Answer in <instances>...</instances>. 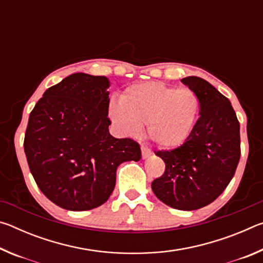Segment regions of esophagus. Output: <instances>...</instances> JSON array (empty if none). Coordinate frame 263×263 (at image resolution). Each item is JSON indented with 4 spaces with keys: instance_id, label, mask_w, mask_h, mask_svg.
I'll list each match as a JSON object with an SVG mask.
<instances>
[{
    "instance_id": "34e87169",
    "label": "esophagus",
    "mask_w": 263,
    "mask_h": 263,
    "mask_svg": "<svg viewBox=\"0 0 263 263\" xmlns=\"http://www.w3.org/2000/svg\"><path fill=\"white\" fill-rule=\"evenodd\" d=\"M151 155H152V152H151L148 148L141 147V157H142V159H147V158L151 157Z\"/></svg>"
}]
</instances>
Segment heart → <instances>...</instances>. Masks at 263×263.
Instances as JSON below:
<instances>
[{
	"label": "heart",
	"instance_id": "b5f03b06",
	"mask_svg": "<svg viewBox=\"0 0 263 263\" xmlns=\"http://www.w3.org/2000/svg\"><path fill=\"white\" fill-rule=\"evenodd\" d=\"M199 100L190 89H175L161 82L133 84L121 102L112 101L109 115L125 135L138 133L147 125L149 139L162 148L183 144L197 121Z\"/></svg>",
	"mask_w": 263,
	"mask_h": 263
}]
</instances>
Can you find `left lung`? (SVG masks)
<instances>
[{
	"instance_id": "obj_1",
	"label": "left lung",
	"mask_w": 263,
	"mask_h": 263,
	"mask_svg": "<svg viewBox=\"0 0 263 263\" xmlns=\"http://www.w3.org/2000/svg\"><path fill=\"white\" fill-rule=\"evenodd\" d=\"M199 100V118L180 147L158 151L166 169L152 182L155 196L177 210L212 203L234 176L240 159V125L228 97L205 80H181Z\"/></svg>"
}]
</instances>
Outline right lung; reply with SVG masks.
<instances>
[{
	"mask_svg": "<svg viewBox=\"0 0 263 263\" xmlns=\"http://www.w3.org/2000/svg\"><path fill=\"white\" fill-rule=\"evenodd\" d=\"M109 80L75 73L44 92L31 111L24 138L29 168L42 193L70 211L108 201L116 171L139 161V144L109 133Z\"/></svg>",
	"mask_w": 263,
	"mask_h": 263,
	"instance_id": "add662e5",
	"label": "right lung"
}]
</instances>
